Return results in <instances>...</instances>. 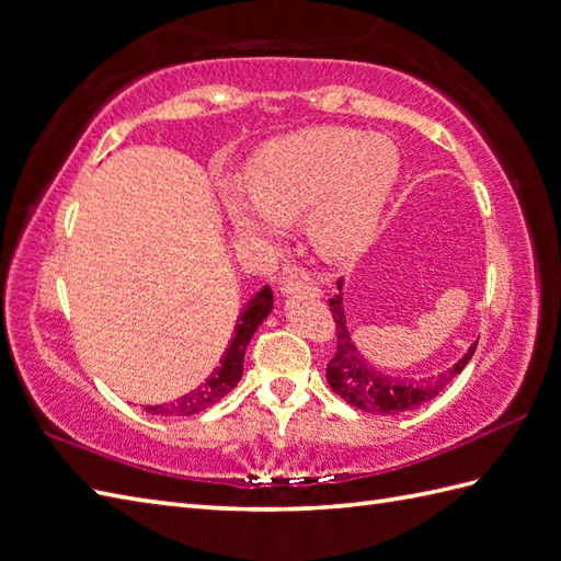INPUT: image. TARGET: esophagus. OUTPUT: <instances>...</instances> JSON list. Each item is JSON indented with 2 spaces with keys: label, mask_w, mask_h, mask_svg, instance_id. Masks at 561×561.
I'll return each mask as SVG.
<instances>
[{
  "label": "esophagus",
  "mask_w": 561,
  "mask_h": 561,
  "mask_svg": "<svg viewBox=\"0 0 561 561\" xmlns=\"http://www.w3.org/2000/svg\"><path fill=\"white\" fill-rule=\"evenodd\" d=\"M279 294H308V296H320V289L312 284L306 275H298V272H289L284 275L277 284Z\"/></svg>",
  "instance_id": "obj_1"
}]
</instances>
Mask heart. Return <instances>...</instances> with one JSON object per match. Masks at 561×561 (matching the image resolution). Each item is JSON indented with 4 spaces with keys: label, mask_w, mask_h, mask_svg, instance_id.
<instances>
[{
    "label": "heart",
    "mask_w": 561,
    "mask_h": 561,
    "mask_svg": "<svg viewBox=\"0 0 561 561\" xmlns=\"http://www.w3.org/2000/svg\"><path fill=\"white\" fill-rule=\"evenodd\" d=\"M401 158L382 136L340 126L304 128L267 142L249 164V195L233 188L227 210L239 233L272 237L279 221L306 215V233L324 260L344 263L373 243Z\"/></svg>",
    "instance_id": "heart-1"
}]
</instances>
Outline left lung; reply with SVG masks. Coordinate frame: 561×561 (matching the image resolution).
Masks as SVG:
<instances>
[{
	"label": "left lung",
	"mask_w": 561,
	"mask_h": 561,
	"mask_svg": "<svg viewBox=\"0 0 561 561\" xmlns=\"http://www.w3.org/2000/svg\"><path fill=\"white\" fill-rule=\"evenodd\" d=\"M336 286H340V294L330 298L332 320L336 324V354L328 363V382L332 387V392L340 394L346 403H351V407L366 413L385 415L411 411L415 407H421V403L435 399L442 389L466 368V363L476 354L478 342L466 351L461 360L447 368V373L427 377V380H401V377L375 370L373 366H368V360L360 356L354 340H351L342 308V279L336 282Z\"/></svg>",
	"instance_id": "left-lung-1"
}]
</instances>
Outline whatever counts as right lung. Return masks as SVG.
I'll use <instances>...</instances> for the list:
<instances>
[{
    "label": "right lung",
    "instance_id": "obj_1",
    "mask_svg": "<svg viewBox=\"0 0 561 561\" xmlns=\"http://www.w3.org/2000/svg\"><path fill=\"white\" fill-rule=\"evenodd\" d=\"M270 310H272V289L270 286H263V289H260L249 304H245V310L241 312L225 356L217 360V368L205 377L203 385L191 389L188 394H184L172 403L148 407L146 411L154 415H193L215 407L219 399H225L231 389L239 385L243 375L245 346H249L251 336L260 328V322L270 316Z\"/></svg>",
    "mask_w": 561,
    "mask_h": 561
}]
</instances>
